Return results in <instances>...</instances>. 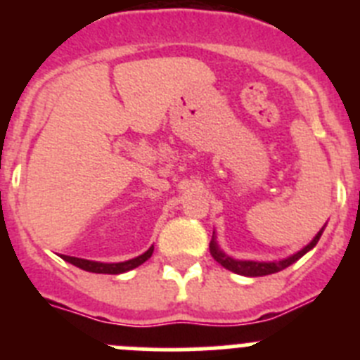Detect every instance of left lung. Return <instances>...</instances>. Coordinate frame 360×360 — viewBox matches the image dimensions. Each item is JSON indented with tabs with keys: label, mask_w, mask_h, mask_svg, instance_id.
Returning a JSON list of instances; mask_svg holds the SVG:
<instances>
[{
	"label": "left lung",
	"mask_w": 360,
	"mask_h": 360,
	"mask_svg": "<svg viewBox=\"0 0 360 360\" xmlns=\"http://www.w3.org/2000/svg\"><path fill=\"white\" fill-rule=\"evenodd\" d=\"M321 234H323V229H321V231L317 232V236L314 238V240H311L310 243H308L303 250H299L297 254H294V256L287 257V259H281V262H272V263L238 262V259H232V257H229L227 254H224V252H221V250H219L218 243H216L214 232H212V240H211V245H209V249H211V254H212V257H214L216 262H218L221 266H225V269H227V270H231V272H236V274H241V276H249V278H257V276L276 274V272H279V270L290 266L292 263L297 262L299 257H303L304 254L308 252V250L316 247V243H317V241H319Z\"/></svg>",
	"instance_id": "obj_1"
}]
</instances>
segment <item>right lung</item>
Listing matches in <instances>:
<instances>
[{
    "mask_svg": "<svg viewBox=\"0 0 360 360\" xmlns=\"http://www.w3.org/2000/svg\"><path fill=\"white\" fill-rule=\"evenodd\" d=\"M153 254V247L144 252L142 256L135 257V259H129V262L124 263H98V262H90V259H81V257L73 256H61L65 262L72 263V265L79 266L82 270H88V272H95V274H122V272H128V270L136 269L139 265H142L144 262H148Z\"/></svg>",
    "mask_w": 360,
    "mask_h": 360,
    "instance_id": "obj_1",
    "label": "right lung"
}]
</instances>
